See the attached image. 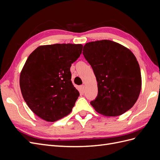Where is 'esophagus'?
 <instances>
[{"instance_id": "esophagus-1", "label": "esophagus", "mask_w": 160, "mask_h": 160, "mask_svg": "<svg viewBox=\"0 0 160 160\" xmlns=\"http://www.w3.org/2000/svg\"><path fill=\"white\" fill-rule=\"evenodd\" d=\"M80 88H81V91H82L84 92V91H85V86L84 85H81V86H80Z\"/></svg>"}]
</instances>
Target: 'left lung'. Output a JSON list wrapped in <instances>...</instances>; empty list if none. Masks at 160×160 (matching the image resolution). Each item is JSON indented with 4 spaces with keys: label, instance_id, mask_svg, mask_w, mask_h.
Segmentation results:
<instances>
[{
    "label": "left lung",
    "instance_id": "8db88e82",
    "mask_svg": "<svg viewBox=\"0 0 160 160\" xmlns=\"http://www.w3.org/2000/svg\"><path fill=\"white\" fill-rule=\"evenodd\" d=\"M83 54L98 81V94L91 105L107 117L123 114L136 102L142 75L136 57L127 47L109 40L86 43Z\"/></svg>",
    "mask_w": 160,
    "mask_h": 160
}]
</instances>
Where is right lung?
<instances>
[{"instance_id": "obj_1", "label": "right lung", "mask_w": 160, "mask_h": 160, "mask_svg": "<svg viewBox=\"0 0 160 160\" xmlns=\"http://www.w3.org/2000/svg\"><path fill=\"white\" fill-rule=\"evenodd\" d=\"M82 49L81 44L41 45L22 67L19 81L22 98L32 112L46 122L69 115L79 98L71 81L70 67Z\"/></svg>"}]
</instances>
